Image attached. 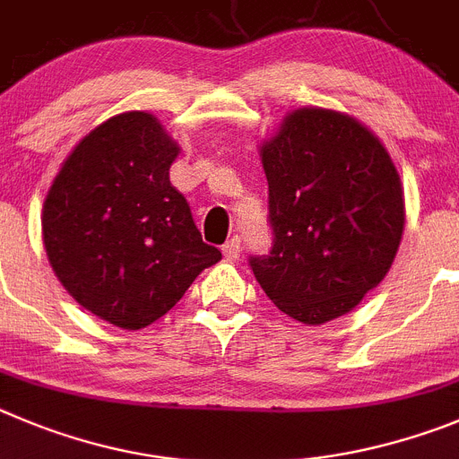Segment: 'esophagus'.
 Listing matches in <instances>:
<instances>
[{
  "mask_svg": "<svg viewBox=\"0 0 459 459\" xmlns=\"http://www.w3.org/2000/svg\"><path fill=\"white\" fill-rule=\"evenodd\" d=\"M221 254L226 260H238L239 258V238H230L224 247H221Z\"/></svg>",
  "mask_w": 459,
  "mask_h": 459,
  "instance_id": "34e87169",
  "label": "esophagus"
}]
</instances>
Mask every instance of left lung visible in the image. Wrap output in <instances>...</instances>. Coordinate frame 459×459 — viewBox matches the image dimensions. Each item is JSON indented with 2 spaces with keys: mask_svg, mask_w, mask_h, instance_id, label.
Masks as SVG:
<instances>
[{
  "mask_svg": "<svg viewBox=\"0 0 459 459\" xmlns=\"http://www.w3.org/2000/svg\"><path fill=\"white\" fill-rule=\"evenodd\" d=\"M270 255L251 270L274 307L325 325L359 307L394 265L404 230L400 173L373 130L322 107L292 109L260 143Z\"/></svg>",
  "mask_w": 459,
  "mask_h": 459,
  "instance_id": "8db88e82",
  "label": "left lung"
}]
</instances>
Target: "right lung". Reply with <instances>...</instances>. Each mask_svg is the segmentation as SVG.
Segmentation results:
<instances>
[{
    "instance_id": "add662e5",
    "label": "right lung",
    "mask_w": 459,
    "mask_h": 459,
    "mask_svg": "<svg viewBox=\"0 0 459 459\" xmlns=\"http://www.w3.org/2000/svg\"><path fill=\"white\" fill-rule=\"evenodd\" d=\"M180 146L148 111H123L80 139L40 214L68 295L114 327L143 329L221 260L169 180Z\"/></svg>"
}]
</instances>
